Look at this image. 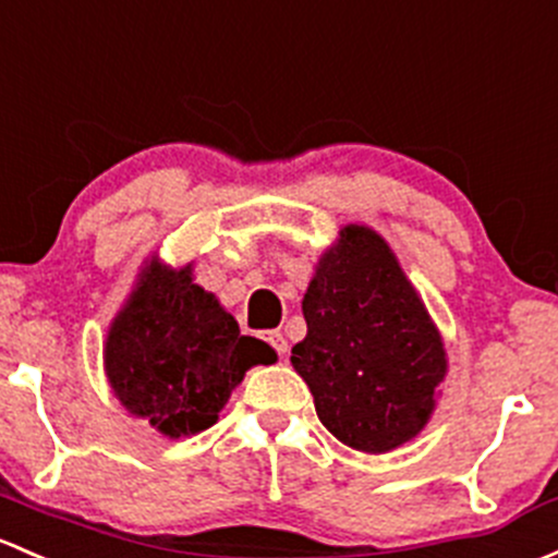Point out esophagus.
<instances>
[{
  "mask_svg": "<svg viewBox=\"0 0 558 558\" xmlns=\"http://www.w3.org/2000/svg\"><path fill=\"white\" fill-rule=\"evenodd\" d=\"M264 342H267L278 355L289 353V342H286V337L280 331H267L264 333Z\"/></svg>",
  "mask_w": 558,
  "mask_h": 558,
  "instance_id": "1",
  "label": "esophagus"
}]
</instances>
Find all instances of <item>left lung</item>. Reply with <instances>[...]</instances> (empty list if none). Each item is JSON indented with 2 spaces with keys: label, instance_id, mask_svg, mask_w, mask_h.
<instances>
[{
  "label": "left lung",
  "instance_id": "8db88e82",
  "mask_svg": "<svg viewBox=\"0 0 558 558\" xmlns=\"http://www.w3.org/2000/svg\"><path fill=\"white\" fill-rule=\"evenodd\" d=\"M307 337L291 363L342 444L390 451L425 427L447 372L441 337L387 243L350 225L302 302Z\"/></svg>",
  "mask_w": 558,
  "mask_h": 558
}]
</instances>
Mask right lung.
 Masks as SVG:
<instances>
[{
  "mask_svg": "<svg viewBox=\"0 0 558 558\" xmlns=\"http://www.w3.org/2000/svg\"><path fill=\"white\" fill-rule=\"evenodd\" d=\"M107 377L117 398L162 436L210 427L232 387L256 363H272L262 339L243 337L214 294L192 283V269L151 264L114 318Z\"/></svg>",
  "mask_w": 558,
  "mask_h": 558,
  "instance_id": "add662e5",
  "label": "right lung"
}]
</instances>
